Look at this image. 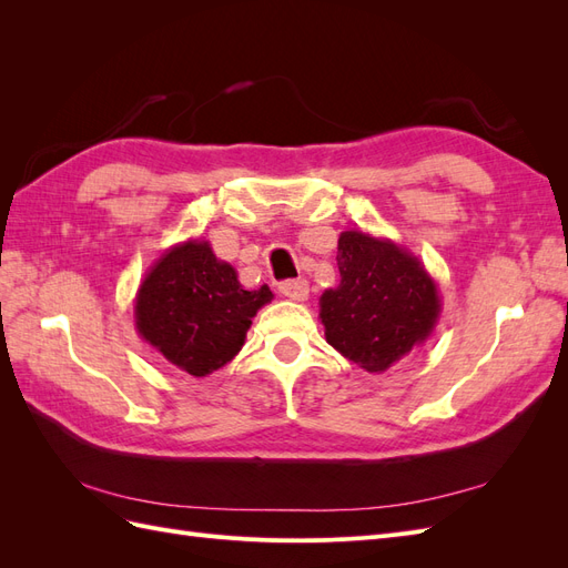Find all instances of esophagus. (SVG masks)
<instances>
[{"mask_svg":"<svg viewBox=\"0 0 568 568\" xmlns=\"http://www.w3.org/2000/svg\"><path fill=\"white\" fill-rule=\"evenodd\" d=\"M280 294L291 301H305L307 294H311V284L305 280H288L280 284Z\"/></svg>","mask_w":568,"mask_h":568,"instance_id":"esophagus-1","label":"esophagus"}]
</instances>
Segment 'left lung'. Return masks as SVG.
Masks as SVG:
<instances>
[{"mask_svg": "<svg viewBox=\"0 0 568 568\" xmlns=\"http://www.w3.org/2000/svg\"><path fill=\"white\" fill-rule=\"evenodd\" d=\"M341 282L320 298L332 348L382 374L422 346L440 317L438 284L405 246L359 230L338 236Z\"/></svg>", "mask_w": 568, "mask_h": 568, "instance_id": "1", "label": "left lung"}]
</instances>
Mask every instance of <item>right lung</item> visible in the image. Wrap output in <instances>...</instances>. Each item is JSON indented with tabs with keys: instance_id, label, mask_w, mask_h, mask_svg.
Segmentation results:
<instances>
[{
	"instance_id": "obj_1",
	"label": "right lung",
	"mask_w": 568,
	"mask_h": 568,
	"mask_svg": "<svg viewBox=\"0 0 568 568\" xmlns=\"http://www.w3.org/2000/svg\"><path fill=\"white\" fill-rule=\"evenodd\" d=\"M272 301L267 284L246 291L205 239L170 246L134 296V329L170 365L201 379L242 351L251 320Z\"/></svg>"
}]
</instances>
